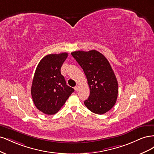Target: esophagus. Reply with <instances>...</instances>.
<instances>
[{"mask_svg": "<svg viewBox=\"0 0 154 154\" xmlns=\"http://www.w3.org/2000/svg\"><path fill=\"white\" fill-rule=\"evenodd\" d=\"M79 88H80V87H79L78 85H76L75 87H74V90H75L76 91H79Z\"/></svg>", "mask_w": 154, "mask_h": 154, "instance_id": "34e87169", "label": "esophagus"}]
</instances>
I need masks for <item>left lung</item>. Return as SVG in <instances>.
<instances>
[{"mask_svg":"<svg viewBox=\"0 0 154 154\" xmlns=\"http://www.w3.org/2000/svg\"><path fill=\"white\" fill-rule=\"evenodd\" d=\"M83 69L90 88V95L84 101L92 112L103 114L115 105L118 94V83L107 59L96 50L71 53Z\"/></svg>","mask_w":154,"mask_h":154,"instance_id":"8db88e82","label":"left lung"}]
</instances>
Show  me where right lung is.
<instances>
[{
  "label": "right lung",
  "mask_w": 154,
  "mask_h": 154,
  "mask_svg": "<svg viewBox=\"0 0 154 154\" xmlns=\"http://www.w3.org/2000/svg\"><path fill=\"white\" fill-rule=\"evenodd\" d=\"M67 56V53L46 55L36 69L31 96L36 108L45 114L57 113L74 91L60 72Z\"/></svg>",
  "instance_id": "right-lung-1"
}]
</instances>
